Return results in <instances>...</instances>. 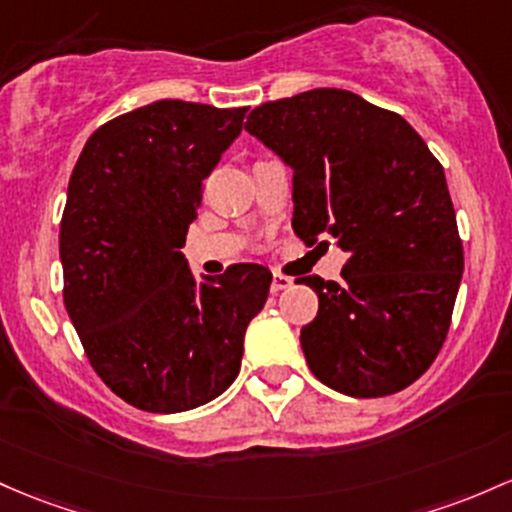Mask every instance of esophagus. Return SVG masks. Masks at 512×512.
<instances>
[{"instance_id":"obj_1","label":"esophagus","mask_w":512,"mask_h":512,"mask_svg":"<svg viewBox=\"0 0 512 512\" xmlns=\"http://www.w3.org/2000/svg\"><path fill=\"white\" fill-rule=\"evenodd\" d=\"M289 286H291V279L286 277V274H279V272L272 274V286H269V289H272V294H279V291L289 289Z\"/></svg>"}]
</instances>
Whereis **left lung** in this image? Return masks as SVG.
Returning <instances> with one entry per match:
<instances>
[{"label": "left lung", "instance_id": "1", "mask_svg": "<svg viewBox=\"0 0 512 512\" xmlns=\"http://www.w3.org/2000/svg\"><path fill=\"white\" fill-rule=\"evenodd\" d=\"M245 131L294 170V233L347 252L342 282L301 279L318 294L301 328L311 372L355 398L411 386L442 350L464 272L440 160L406 119L345 89L267 101Z\"/></svg>", "mask_w": 512, "mask_h": 512}]
</instances>
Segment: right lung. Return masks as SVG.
I'll return each instance as SVG.
<instances>
[{
	"mask_svg": "<svg viewBox=\"0 0 512 512\" xmlns=\"http://www.w3.org/2000/svg\"><path fill=\"white\" fill-rule=\"evenodd\" d=\"M247 106L162 99L106 121L84 143L60 221L67 316L94 372L148 413L221 396L272 274L233 265L196 284L182 255L204 179L243 131Z\"/></svg>",
	"mask_w": 512,
	"mask_h": 512,
	"instance_id": "right-lung-1",
	"label": "right lung"
}]
</instances>
